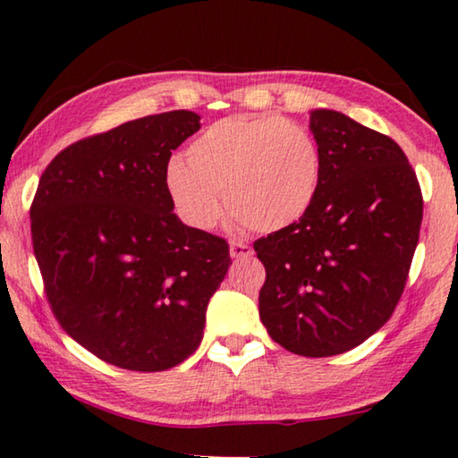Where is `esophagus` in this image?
<instances>
[{
  "label": "esophagus",
  "instance_id": "1",
  "mask_svg": "<svg viewBox=\"0 0 458 458\" xmlns=\"http://www.w3.org/2000/svg\"><path fill=\"white\" fill-rule=\"evenodd\" d=\"M252 254H254V250L248 244H244V242H230V257L232 259L240 260V259L252 257Z\"/></svg>",
  "mask_w": 458,
  "mask_h": 458
}]
</instances>
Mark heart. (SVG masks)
I'll list each match as a JSON object with an SVG mask.
<instances>
[{"mask_svg":"<svg viewBox=\"0 0 458 458\" xmlns=\"http://www.w3.org/2000/svg\"><path fill=\"white\" fill-rule=\"evenodd\" d=\"M321 177V153L297 123L268 114H236L212 123L185 149V164L165 169L175 212L196 230L212 228L224 198L238 224L276 232L311 208Z\"/></svg>","mask_w":458,"mask_h":458,"instance_id":"obj_1","label":"heart"}]
</instances>
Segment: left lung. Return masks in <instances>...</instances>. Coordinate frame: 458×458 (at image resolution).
<instances>
[{
  "mask_svg": "<svg viewBox=\"0 0 458 458\" xmlns=\"http://www.w3.org/2000/svg\"><path fill=\"white\" fill-rule=\"evenodd\" d=\"M309 129L321 153L311 208L254 242L267 281L259 311L286 352H350L390 319L404 291L422 224V191L400 145L317 108Z\"/></svg>",
  "mask_w": 458,
  "mask_h": 458,
  "instance_id": "left-lung-1",
  "label": "left lung"
}]
</instances>
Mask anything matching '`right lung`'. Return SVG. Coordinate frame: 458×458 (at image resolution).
I'll use <instances>...</instances> for the list:
<instances>
[{
  "instance_id": "obj_1",
  "label": "right lung",
  "mask_w": 458,
  "mask_h": 458,
  "mask_svg": "<svg viewBox=\"0 0 458 458\" xmlns=\"http://www.w3.org/2000/svg\"><path fill=\"white\" fill-rule=\"evenodd\" d=\"M199 114L135 119L60 151L30 208L48 303L106 363L164 371L198 350L206 309L232 265L226 240L174 214L165 169Z\"/></svg>"
}]
</instances>
